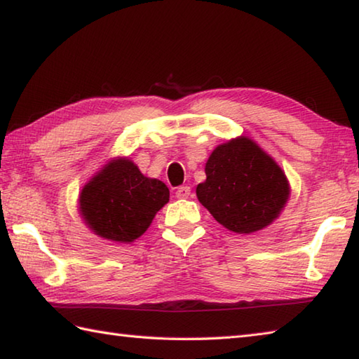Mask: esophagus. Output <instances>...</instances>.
Here are the masks:
<instances>
[{
    "instance_id": "1",
    "label": "esophagus",
    "mask_w": 359,
    "mask_h": 359,
    "mask_svg": "<svg viewBox=\"0 0 359 359\" xmlns=\"http://www.w3.org/2000/svg\"><path fill=\"white\" fill-rule=\"evenodd\" d=\"M191 196V187L189 186H180L176 189V197L178 198H187Z\"/></svg>"
}]
</instances>
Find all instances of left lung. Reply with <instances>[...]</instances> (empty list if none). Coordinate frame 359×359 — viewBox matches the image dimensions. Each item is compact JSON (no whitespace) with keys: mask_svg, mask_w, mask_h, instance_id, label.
<instances>
[{"mask_svg":"<svg viewBox=\"0 0 359 359\" xmlns=\"http://www.w3.org/2000/svg\"><path fill=\"white\" fill-rule=\"evenodd\" d=\"M205 173L206 181L197 186L200 203L235 233H252L271 224L290 194L280 167L248 137L219 144Z\"/></svg>","mask_w":359,"mask_h":359,"instance_id":"left-lung-1","label":"left lung"}]
</instances>
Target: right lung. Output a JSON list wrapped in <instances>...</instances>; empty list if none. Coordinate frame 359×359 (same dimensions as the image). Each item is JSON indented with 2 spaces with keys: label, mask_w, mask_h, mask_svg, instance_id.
<instances>
[{
  "label": "right lung",
  "mask_w": 359,
  "mask_h": 359,
  "mask_svg": "<svg viewBox=\"0 0 359 359\" xmlns=\"http://www.w3.org/2000/svg\"><path fill=\"white\" fill-rule=\"evenodd\" d=\"M168 187L143 176L134 162L118 159L104 167L80 194V212L94 233L132 243L168 202Z\"/></svg>",
  "instance_id": "1"
}]
</instances>
